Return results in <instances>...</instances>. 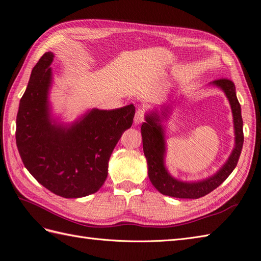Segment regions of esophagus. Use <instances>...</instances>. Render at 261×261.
<instances>
[{
    "label": "esophagus",
    "mask_w": 261,
    "mask_h": 261,
    "mask_svg": "<svg viewBox=\"0 0 261 261\" xmlns=\"http://www.w3.org/2000/svg\"><path fill=\"white\" fill-rule=\"evenodd\" d=\"M145 120V112L143 109H139L138 111H136V114H135V117H134V123H135V125H138L140 123H143Z\"/></svg>",
    "instance_id": "esophagus-1"
}]
</instances>
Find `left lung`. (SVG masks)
Masks as SVG:
<instances>
[{
	"mask_svg": "<svg viewBox=\"0 0 261 261\" xmlns=\"http://www.w3.org/2000/svg\"><path fill=\"white\" fill-rule=\"evenodd\" d=\"M209 85L222 90L231 106L235 136L234 148L225 163L213 175L195 181L177 179L170 174L165 167L167 143H165V127L163 122L169 120L173 107L171 105H162L160 111L156 109L149 111L146 113V122L141 125L143 148L148 165L149 179L156 191L163 195L175 197V198H200L222 184L238 165L244 143V134L242 111L236 97L235 85L230 80H218L211 82Z\"/></svg>",
	"mask_w": 261,
	"mask_h": 261,
	"instance_id": "8db88e82",
	"label": "left lung"
}]
</instances>
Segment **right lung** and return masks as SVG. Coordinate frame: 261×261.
Listing matches in <instances>:
<instances>
[{
  "instance_id": "1",
  "label": "right lung",
  "mask_w": 261,
  "mask_h": 261,
  "mask_svg": "<svg viewBox=\"0 0 261 261\" xmlns=\"http://www.w3.org/2000/svg\"><path fill=\"white\" fill-rule=\"evenodd\" d=\"M54 54L46 52L31 70L16 117V145L25 168L39 183L64 198L98 192L122 134L133 124L135 107L91 109L73 123L52 114L50 90Z\"/></svg>"
}]
</instances>
